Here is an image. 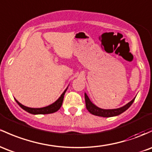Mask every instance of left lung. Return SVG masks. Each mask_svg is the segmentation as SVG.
I'll use <instances>...</instances> for the list:
<instances>
[{"label": "left lung", "mask_w": 152, "mask_h": 152, "mask_svg": "<svg viewBox=\"0 0 152 152\" xmlns=\"http://www.w3.org/2000/svg\"><path fill=\"white\" fill-rule=\"evenodd\" d=\"M84 96L85 102H86V107L88 110V111L91 114L94 115L104 117V118L114 117L121 115V113H123V112L126 111V110H128L131 107L133 102H134L135 98H136L135 97L130 102H128L126 105L121 107L116 108V109H102V108H100L99 107L95 105L94 103L90 100L89 96H87V94L86 93H84Z\"/></svg>", "instance_id": "1"}]
</instances>
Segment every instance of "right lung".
<instances>
[{"label":"right lung","instance_id":"1","mask_svg":"<svg viewBox=\"0 0 152 152\" xmlns=\"http://www.w3.org/2000/svg\"><path fill=\"white\" fill-rule=\"evenodd\" d=\"M68 89V86L66 89L64 90V91L62 93V94L61 95L59 98L56 100L55 102H53V104H50V105L44 107H40V108H31V107H26L24 105H23L22 104L18 102L16 99V100L17 104L22 108L23 110H24L25 111H26L27 113H31V114L33 115H39V114H50V113H53L57 112L58 110L61 108V105L63 104V98H64V95L65 93H66V90Z\"/></svg>","mask_w":152,"mask_h":152}]
</instances>
